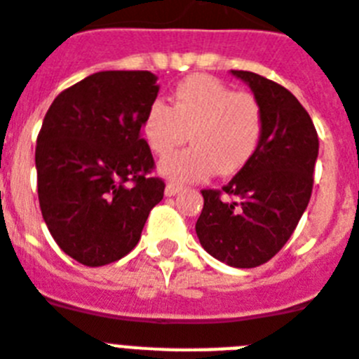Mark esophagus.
Here are the masks:
<instances>
[{
  "label": "esophagus",
  "instance_id": "esophagus-1",
  "mask_svg": "<svg viewBox=\"0 0 359 359\" xmlns=\"http://www.w3.org/2000/svg\"><path fill=\"white\" fill-rule=\"evenodd\" d=\"M180 191H182V186L179 184H173V182H171V184L165 186V195H168V197H173V195L180 194Z\"/></svg>",
  "mask_w": 359,
  "mask_h": 359
}]
</instances>
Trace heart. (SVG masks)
Listing matches in <instances>:
<instances>
[{"label":"heart","mask_w":359,"mask_h":359,"mask_svg":"<svg viewBox=\"0 0 359 359\" xmlns=\"http://www.w3.org/2000/svg\"><path fill=\"white\" fill-rule=\"evenodd\" d=\"M191 138V147L160 162V173L175 182L234 175L249 164L264 136V110L255 95L210 75H189L175 88L173 103L153 101L142 134L160 156Z\"/></svg>","instance_id":"1"}]
</instances>
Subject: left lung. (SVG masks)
<instances>
[{
	"label": "left lung",
	"instance_id": "obj_1",
	"mask_svg": "<svg viewBox=\"0 0 359 359\" xmlns=\"http://www.w3.org/2000/svg\"><path fill=\"white\" fill-rule=\"evenodd\" d=\"M230 74L258 99L264 136L252 160L223 191H201L205 206L195 232L208 255L247 269L271 260L299 225L311 197L319 138L310 114L290 90L252 72Z\"/></svg>",
	"mask_w": 359,
	"mask_h": 359
}]
</instances>
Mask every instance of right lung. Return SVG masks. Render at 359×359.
I'll return each mask as SVG.
<instances>
[{
  "label": "right lung",
  "instance_id": "add662e5",
  "mask_svg": "<svg viewBox=\"0 0 359 359\" xmlns=\"http://www.w3.org/2000/svg\"><path fill=\"white\" fill-rule=\"evenodd\" d=\"M151 72H97L58 94L36 140L38 201L57 245L88 267L123 258L140 241L165 184L142 138L158 95Z\"/></svg>",
  "mask_w": 359,
  "mask_h": 359
}]
</instances>
